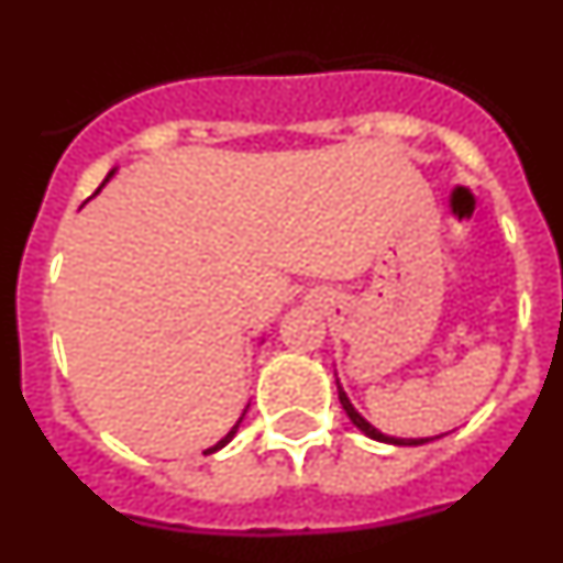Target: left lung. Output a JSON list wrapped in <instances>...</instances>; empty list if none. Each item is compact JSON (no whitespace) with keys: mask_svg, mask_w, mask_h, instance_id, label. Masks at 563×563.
Masks as SVG:
<instances>
[{"mask_svg":"<svg viewBox=\"0 0 563 563\" xmlns=\"http://www.w3.org/2000/svg\"><path fill=\"white\" fill-rule=\"evenodd\" d=\"M338 400H341L343 411H346V417L352 420V426H357V429H361L366 437H372V440L389 442V445H422V442L434 440V437H420V440H402V437H389V434H383V431H377L369 420H363V417L357 415V409L350 402V397H346V391H343L341 383H338Z\"/></svg>","mask_w":563,"mask_h":563,"instance_id":"left-lung-1","label":"left lung"}]
</instances>
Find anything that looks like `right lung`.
<instances>
[{"label":"right lung","mask_w":563,"mask_h":563,"mask_svg":"<svg viewBox=\"0 0 563 563\" xmlns=\"http://www.w3.org/2000/svg\"><path fill=\"white\" fill-rule=\"evenodd\" d=\"M112 174H114V168H112V172H109V174H107V180H109V177H112ZM107 180H103V183H107ZM96 194H98V191H96ZM245 411H247V409H245ZM245 411H242V417H239V420H236V426H233V429H231V431H228V434H225V437H222V440H220V442H217V445H211V449H206V451H202V454H213V451H220V449H225L228 442H231V440H233V434H236V429H239V422L245 420Z\"/></svg>","instance_id":"obj_1"}]
</instances>
